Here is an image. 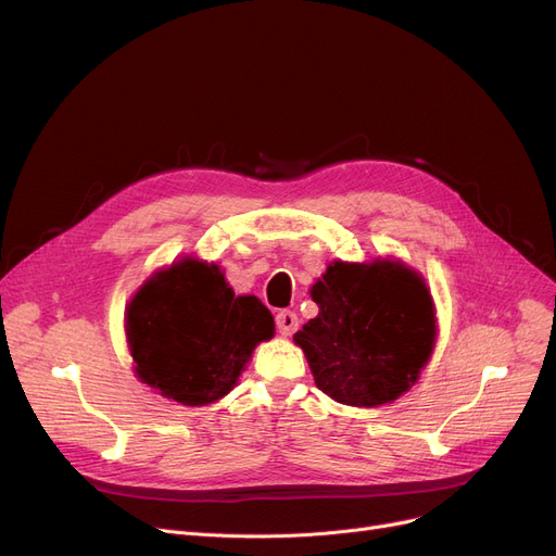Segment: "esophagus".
I'll return each mask as SVG.
<instances>
[{"mask_svg":"<svg viewBox=\"0 0 556 556\" xmlns=\"http://www.w3.org/2000/svg\"><path fill=\"white\" fill-rule=\"evenodd\" d=\"M275 319H277V329L281 336H293L300 327V317L293 311H279Z\"/></svg>","mask_w":556,"mask_h":556,"instance_id":"obj_1","label":"esophagus"}]
</instances>
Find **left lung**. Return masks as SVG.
I'll use <instances>...</instances> for the list:
<instances>
[{
    "label": "left lung",
    "mask_w": 556,
    "mask_h": 556,
    "mask_svg": "<svg viewBox=\"0 0 556 556\" xmlns=\"http://www.w3.org/2000/svg\"><path fill=\"white\" fill-rule=\"evenodd\" d=\"M317 317L295 342L315 386L338 403L374 407L410 390L434 346V304L401 261H333L311 288Z\"/></svg>",
    "instance_id": "obj_1"
}]
</instances>
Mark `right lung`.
Here are the masks:
<instances>
[{"instance_id":"right-lung-1","label":"right lung","mask_w":556,"mask_h":556,"mask_svg":"<svg viewBox=\"0 0 556 556\" xmlns=\"http://www.w3.org/2000/svg\"><path fill=\"white\" fill-rule=\"evenodd\" d=\"M275 317L254 295H233L216 263L175 261L146 281L126 311L135 371L182 405H207L237 386Z\"/></svg>"}]
</instances>
